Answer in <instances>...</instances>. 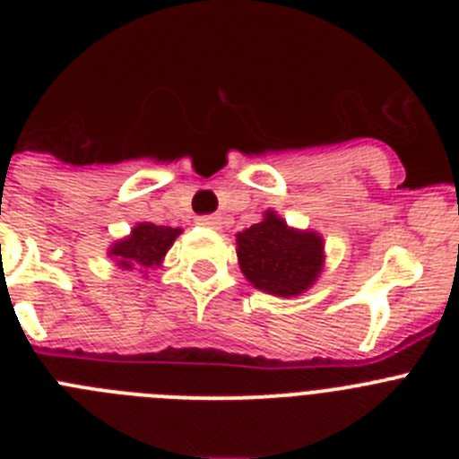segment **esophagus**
<instances>
[{
    "label": "esophagus",
    "mask_w": 459,
    "mask_h": 459,
    "mask_svg": "<svg viewBox=\"0 0 459 459\" xmlns=\"http://www.w3.org/2000/svg\"><path fill=\"white\" fill-rule=\"evenodd\" d=\"M200 225L211 227V230H221L222 218H221V216H202V218H200Z\"/></svg>",
    "instance_id": "1"
}]
</instances>
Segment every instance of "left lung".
Returning <instances> with one entry per match:
<instances>
[{
	"instance_id": "left-lung-1",
	"label": "left lung",
	"mask_w": 459,
	"mask_h": 459,
	"mask_svg": "<svg viewBox=\"0 0 459 459\" xmlns=\"http://www.w3.org/2000/svg\"><path fill=\"white\" fill-rule=\"evenodd\" d=\"M237 257L243 275L273 296H299L315 285L324 269V238L287 225L275 211L237 234Z\"/></svg>"
}]
</instances>
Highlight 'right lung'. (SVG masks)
<instances>
[{"mask_svg": "<svg viewBox=\"0 0 459 459\" xmlns=\"http://www.w3.org/2000/svg\"><path fill=\"white\" fill-rule=\"evenodd\" d=\"M181 234V227L153 225V222H137L131 234L121 241L112 243L108 250L109 257H115L121 269H156L163 264L165 255L172 248L174 238Z\"/></svg>", "mask_w": 459, "mask_h": 459, "instance_id": "right-lung-1", "label": "right lung"}]
</instances>
